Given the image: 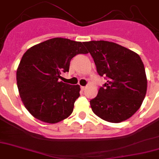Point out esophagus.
I'll return each mask as SVG.
<instances>
[{"label":"esophagus","instance_id":"obj_1","mask_svg":"<svg viewBox=\"0 0 159 159\" xmlns=\"http://www.w3.org/2000/svg\"><path fill=\"white\" fill-rule=\"evenodd\" d=\"M80 88H81V90H84L86 89V87H84V86H81Z\"/></svg>","mask_w":159,"mask_h":159}]
</instances>
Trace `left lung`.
Here are the masks:
<instances>
[{"mask_svg": "<svg viewBox=\"0 0 159 159\" xmlns=\"http://www.w3.org/2000/svg\"><path fill=\"white\" fill-rule=\"evenodd\" d=\"M97 72L107 82L90 103L92 111L110 122L130 118L141 106L147 92L146 73L140 56L116 43L105 40L84 43Z\"/></svg>", "mask_w": 159, "mask_h": 159, "instance_id": "1", "label": "left lung"}]
</instances>
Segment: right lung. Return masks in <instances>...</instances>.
<instances>
[{
    "mask_svg": "<svg viewBox=\"0 0 159 159\" xmlns=\"http://www.w3.org/2000/svg\"><path fill=\"white\" fill-rule=\"evenodd\" d=\"M83 43L56 37L34 45L23 54L16 80L22 103L33 117L56 123L72 114L80 87L59 79L61 72H69L74 56L88 53Z\"/></svg>",
    "mask_w": 159,
    "mask_h": 159,
    "instance_id": "add662e5",
    "label": "right lung"
}]
</instances>
